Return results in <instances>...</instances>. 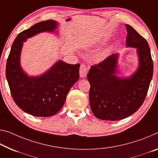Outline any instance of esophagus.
<instances>
[{
  "label": "esophagus",
  "instance_id": "esophagus-1",
  "mask_svg": "<svg viewBox=\"0 0 158 158\" xmlns=\"http://www.w3.org/2000/svg\"><path fill=\"white\" fill-rule=\"evenodd\" d=\"M87 73H88V70H87V68L85 64H81L80 66V69H79V74L80 77L81 78H84V77H86Z\"/></svg>",
  "mask_w": 158,
  "mask_h": 158
}]
</instances>
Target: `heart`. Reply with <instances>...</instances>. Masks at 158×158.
<instances>
[{"label": "heart", "instance_id": "1", "mask_svg": "<svg viewBox=\"0 0 158 158\" xmlns=\"http://www.w3.org/2000/svg\"><path fill=\"white\" fill-rule=\"evenodd\" d=\"M110 55V50L109 49H106L104 50L101 52H100L96 56V60L97 62H102L106 60L107 57L109 56Z\"/></svg>", "mask_w": 158, "mask_h": 158}]
</instances>
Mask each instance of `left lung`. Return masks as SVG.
<instances>
[{
	"instance_id": "1",
	"label": "left lung",
	"mask_w": 158,
	"mask_h": 158,
	"mask_svg": "<svg viewBox=\"0 0 158 158\" xmlns=\"http://www.w3.org/2000/svg\"><path fill=\"white\" fill-rule=\"evenodd\" d=\"M125 26L126 46L136 48L139 66L136 72L129 77L117 76L119 55L115 53L91 66L87 74L91 84L90 106L100 119L119 120L136 112L146 98L152 77L153 62L148 44L133 27Z\"/></svg>"
}]
</instances>
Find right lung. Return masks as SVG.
<instances>
[{"mask_svg": "<svg viewBox=\"0 0 158 158\" xmlns=\"http://www.w3.org/2000/svg\"><path fill=\"white\" fill-rule=\"evenodd\" d=\"M55 20L40 22L19 33L12 45L7 60L6 74L14 101L19 108L36 117H51L63 106L72 86L79 78V64L56 62L39 76H29L20 64L23 43L41 32L53 33Z\"/></svg>", "mask_w": 158, "mask_h": 158, "instance_id": "right-lung-1", "label": "right lung"}]
</instances>
